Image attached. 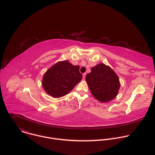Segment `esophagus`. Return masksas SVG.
Returning <instances> with one entry per match:
<instances>
[{"label": "esophagus", "mask_w": 155, "mask_h": 155, "mask_svg": "<svg viewBox=\"0 0 155 155\" xmlns=\"http://www.w3.org/2000/svg\"><path fill=\"white\" fill-rule=\"evenodd\" d=\"M86 75V73H84V74H83V79H84V78H85Z\"/></svg>", "instance_id": "obj_1"}]
</instances>
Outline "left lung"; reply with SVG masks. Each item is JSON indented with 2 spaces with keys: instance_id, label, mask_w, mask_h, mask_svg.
<instances>
[{
  "instance_id": "obj_1",
  "label": "left lung",
  "mask_w": 155,
  "mask_h": 155,
  "mask_svg": "<svg viewBox=\"0 0 155 155\" xmlns=\"http://www.w3.org/2000/svg\"><path fill=\"white\" fill-rule=\"evenodd\" d=\"M86 81L93 96L102 102L114 99L120 87L117 75L103 63L91 68V72L86 75Z\"/></svg>"
}]
</instances>
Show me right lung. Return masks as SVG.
<instances>
[{
    "label": "right lung",
    "mask_w": 155,
    "mask_h": 155,
    "mask_svg": "<svg viewBox=\"0 0 155 155\" xmlns=\"http://www.w3.org/2000/svg\"><path fill=\"white\" fill-rule=\"evenodd\" d=\"M79 69V65H74L68 61L57 62L44 74L43 89L53 97L64 96L81 81L83 75Z\"/></svg>",
    "instance_id": "right-lung-1"
}]
</instances>
